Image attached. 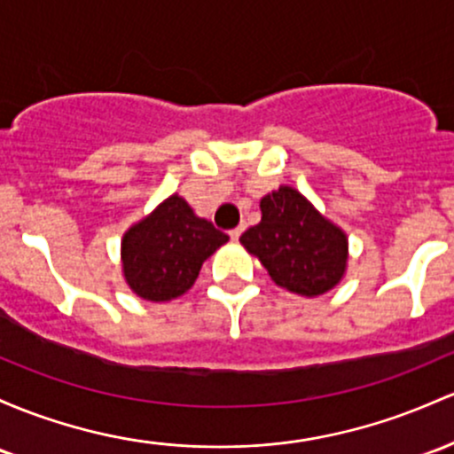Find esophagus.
<instances>
[{
    "instance_id": "esophagus-1",
    "label": "esophagus",
    "mask_w": 454,
    "mask_h": 454,
    "mask_svg": "<svg viewBox=\"0 0 454 454\" xmlns=\"http://www.w3.org/2000/svg\"><path fill=\"white\" fill-rule=\"evenodd\" d=\"M241 232H243V226H237V228H232V231H231V237L235 239V241H237V239L241 237Z\"/></svg>"
}]
</instances>
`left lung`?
I'll use <instances>...</instances> for the list:
<instances>
[{
	"mask_svg": "<svg viewBox=\"0 0 454 454\" xmlns=\"http://www.w3.org/2000/svg\"><path fill=\"white\" fill-rule=\"evenodd\" d=\"M261 213V222L239 241L278 286L301 297H318L340 284L348 261V239L340 226L288 185L262 196Z\"/></svg>",
	"mask_w": 454,
	"mask_h": 454,
	"instance_id": "obj_1",
	"label": "left lung"
}]
</instances>
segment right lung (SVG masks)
<instances>
[{"mask_svg":"<svg viewBox=\"0 0 454 454\" xmlns=\"http://www.w3.org/2000/svg\"><path fill=\"white\" fill-rule=\"evenodd\" d=\"M226 241L228 235L172 193L122 235L124 282L142 300L172 301L193 286L202 262Z\"/></svg>","mask_w":454,"mask_h":454,"instance_id":"1","label":"right lung"}]
</instances>
